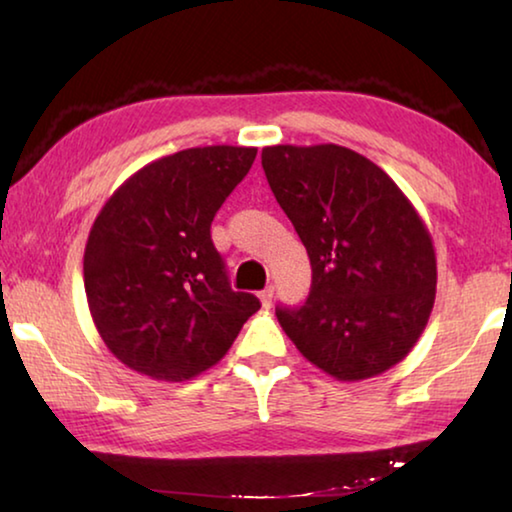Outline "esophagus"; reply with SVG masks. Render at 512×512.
Returning a JSON list of instances; mask_svg holds the SVG:
<instances>
[{
  "instance_id": "1",
  "label": "esophagus",
  "mask_w": 512,
  "mask_h": 512,
  "mask_svg": "<svg viewBox=\"0 0 512 512\" xmlns=\"http://www.w3.org/2000/svg\"><path fill=\"white\" fill-rule=\"evenodd\" d=\"M259 302H262V307H271V302H273V287H266L264 291H259Z\"/></svg>"
}]
</instances>
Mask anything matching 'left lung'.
<instances>
[{"label": "left lung", "mask_w": 512, "mask_h": 512, "mask_svg": "<svg viewBox=\"0 0 512 512\" xmlns=\"http://www.w3.org/2000/svg\"><path fill=\"white\" fill-rule=\"evenodd\" d=\"M262 167L311 262L309 298L277 307L302 357L339 381L381 375L418 343L436 300V250L384 169L339 144H277Z\"/></svg>", "instance_id": "obj_1"}]
</instances>
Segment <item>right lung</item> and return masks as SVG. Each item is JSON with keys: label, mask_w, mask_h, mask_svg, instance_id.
Returning <instances> with one entry per match:
<instances>
[{"label": "right lung", "mask_w": 512, "mask_h": 512, "mask_svg": "<svg viewBox=\"0 0 512 512\" xmlns=\"http://www.w3.org/2000/svg\"><path fill=\"white\" fill-rule=\"evenodd\" d=\"M255 146H196L135 171L92 223L88 307L131 370L187 381L212 368L259 309L232 291L210 235L214 214L253 167Z\"/></svg>", "instance_id": "add662e5"}]
</instances>
